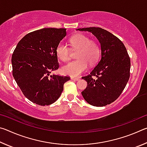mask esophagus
I'll return each mask as SVG.
<instances>
[{
	"label": "esophagus",
	"mask_w": 147,
	"mask_h": 147,
	"mask_svg": "<svg viewBox=\"0 0 147 147\" xmlns=\"http://www.w3.org/2000/svg\"><path fill=\"white\" fill-rule=\"evenodd\" d=\"M80 79L79 78V77H71V80H76V81H78Z\"/></svg>",
	"instance_id": "34e87169"
}]
</instances>
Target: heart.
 I'll list each match as a JSON object with an SVG mask.
<instances>
[{
  "mask_svg": "<svg viewBox=\"0 0 147 147\" xmlns=\"http://www.w3.org/2000/svg\"><path fill=\"white\" fill-rule=\"evenodd\" d=\"M69 43L73 51H78L76 60L71 62L62 68V71L70 76H78L88 68V63L94 65L97 62L100 54L98 42L89 39L88 36L78 34L69 39ZM56 54L60 60L67 62L71 59V49L66 44L60 43L56 47Z\"/></svg>",
  "mask_w": 147,
  "mask_h": 147,
  "instance_id": "heart-1",
  "label": "heart"
}]
</instances>
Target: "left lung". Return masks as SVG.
I'll return each instance as SVG.
<instances>
[{
    "instance_id": "8db88e82",
    "label": "left lung",
    "mask_w": 147,
    "mask_h": 147,
    "mask_svg": "<svg viewBox=\"0 0 147 147\" xmlns=\"http://www.w3.org/2000/svg\"><path fill=\"white\" fill-rule=\"evenodd\" d=\"M77 30L91 32L101 47L98 63L90 73L82 77L88 83L82 94L92 106L108 105L119 98L130 78V56L123 42L106 30L89 27Z\"/></svg>"
}]
</instances>
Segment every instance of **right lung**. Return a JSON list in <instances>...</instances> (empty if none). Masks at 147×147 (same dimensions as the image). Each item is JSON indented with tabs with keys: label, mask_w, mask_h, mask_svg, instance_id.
I'll return each mask as SVG.
<instances>
[{
	"label": "right lung",
	"mask_w": 147,
	"mask_h": 147,
	"mask_svg": "<svg viewBox=\"0 0 147 147\" xmlns=\"http://www.w3.org/2000/svg\"><path fill=\"white\" fill-rule=\"evenodd\" d=\"M65 28H43L30 32L17 44L11 57L12 74L26 97L39 106L56 102L70 76L51 74L59 67L56 47Z\"/></svg>",
	"instance_id": "1"
}]
</instances>
